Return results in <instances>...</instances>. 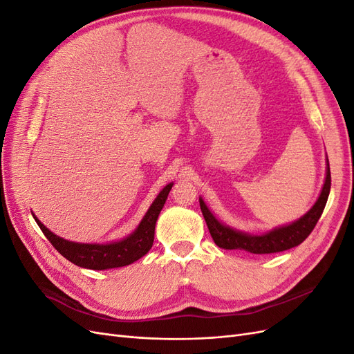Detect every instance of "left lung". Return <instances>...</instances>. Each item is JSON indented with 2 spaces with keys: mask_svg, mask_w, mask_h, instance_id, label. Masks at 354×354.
Here are the masks:
<instances>
[{
  "mask_svg": "<svg viewBox=\"0 0 354 354\" xmlns=\"http://www.w3.org/2000/svg\"><path fill=\"white\" fill-rule=\"evenodd\" d=\"M329 190H330V171H329V160H328L325 185L313 208L310 209L304 217L297 220L292 224H289V226L274 229L269 233L261 234V236H252V234L242 233L224 226V224H221L216 217L212 216L211 211L207 208V205L203 203L202 199H199V205L203 214V218L207 221V226L209 229L212 241L216 242V245L220 246V248L241 250L251 254H274V252L291 250L294 246L306 241V238L315 229L320 216H322L328 196H329Z\"/></svg>",
  "mask_w": 354,
  "mask_h": 354,
  "instance_id": "1",
  "label": "left lung"
}]
</instances>
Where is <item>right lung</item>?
Here are the masks:
<instances>
[{
	"label": "right lung",
	"mask_w": 354,
	"mask_h": 354,
	"mask_svg": "<svg viewBox=\"0 0 354 354\" xmlns=\"http://www.w3.org/2000/svg\"><path fill=\"white\" fill-rule=\"evenodd\" d=\"M171 187H173V185L169 183L162 189V192H160L151 208L146 212L142 223L138 224V227L130 236L120 242H112L106 245L69 242L56 236L37 217L34 218L42 233L46 234V238L50 241V243L71 263L91 270L115 269V267H124L137 261L152 248L155 238V224L160 209L164 208V203Z\"/></svg>",
	"instance_id": "add662e5"
}]
</instances>
